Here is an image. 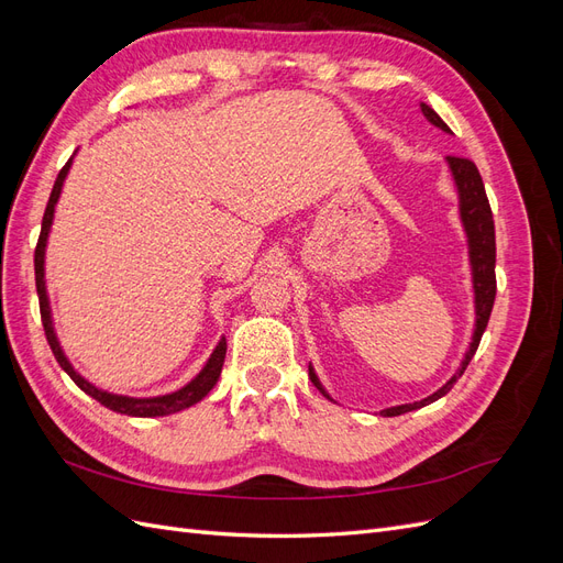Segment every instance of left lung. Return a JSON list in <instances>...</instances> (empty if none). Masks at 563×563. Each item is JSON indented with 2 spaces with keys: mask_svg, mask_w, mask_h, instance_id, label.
Here are the masks:
<instances>
[{
  "mask_svg": "<svg viewBox=\"0 0 563 563\" xmlns=\"http://www.w3.org/2000/svg\"><path fill=\"white\" fill-rule=\"evenodd\" d=\"M422 114L428 117V122H432L434 126H439L441 131L451 133V129L446 126L444 119H441L430 106L420 103ZM449 168L453 174L455 187H457V197H460V218H463V225L467 232V242H470V263H472V279H474V308H476V323H474V335L470 350L465 354L463 364L455 371V376L444 385L439 387L434 395H430L428 399H420L413 404H401L395 408H385L383 416L391 418V416H401L408 411H416V408L428 406L437 399H441L451 391V387L457 383V378L463 376L467 364L472 362V356L482 343V335L486 331V323L493 310V300H496V225H493V213H490V203L486 197V187L484 180L479 176V168L474 166L472 159L465 157H446ZM310 380L314 383V387L321 391L323 397L331 399L327 391H323L319 378L314 376V371L310 366Z\"/></svg>",
  "mask_w": 563,
  "mask_h": 563,
  "instance_id": "obj_1",
  "label": "left lung"
}]
</instances>
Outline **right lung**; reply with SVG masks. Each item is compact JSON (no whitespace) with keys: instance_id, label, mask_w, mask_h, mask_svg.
Instances as JSON below:
<instances>
[{"instance_id":"obj_1","label":"right lung","mask_w":563,"mask_h":563,"mask_svg":"<svg viewBox=\"0 0 563 563\" xmlns=\"http://www.w3.org/2000/svg\"><path fill=\"white\" fill-rule=\"evenodd\" d=\"M70 164H73V159H67V164L60 168V174H58V178L54 183V190H51L46 211H44V218H42V232H40L37 249H35V284H37V296H40V314H42L44 333H46V340H48V345H51V352H54L56 362L60 364V368L67 373V376L75 380V385L79 389L87 391V395L93 397L96 401L103 404L106 408H110V411L133 416V418H157V416L178 413V411H183V408H190L192 404H197V401H201L203 397H207L209 391L213 389V385L218 383L220 371H223L225 352H228L225 338H220V343L216 345L211 360L207 362V366L201 368V373L192 383H187L178 391H172V395L152 397V399H133V397H122V395H110V391H103V389L93 387L91 383L84 380L79 373L73 368V364L67 362V356L63 354V350L58 345V338L54 333V323H51V310H48L46 284H44V251H46V236H48L51 223H54L56 201H58L60 190H63V180H65L67 172H70Z\"/></svg>"}]
</instances>
